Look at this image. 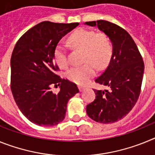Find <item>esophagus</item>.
Wrapping results in <instances>:
<instances>
[{"label":"esophagus","mask_w":155,"mask_h":155,"mask_svg":"<svg viewBox=\"0 0 155 155\" xmlns=\"http://www.w3.org/2000/svg\"><path fill=\"white\" fill-rule=\"evenodd\" d=\"M78 88H79V91H83L84 90V87H78Z\"/></svg>","instance_id":"34e87169"}]
</instances>
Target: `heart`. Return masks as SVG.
I'll return each mask as SVG.
<instances>
[{
  "mask_svg": "<svg viewBox=\"0 0 155 155\" xmlns=\"http://www.w3.org/2000/svg\"><path fill=\"white\" fill-rule=\"evenodd\" d=\"M68 42L74 49L82 50L84 64L74 67L67 73L71 81L83 85L95 74V67L101 70L109 64L113 56V46L110 39L104 32L95 33L91 30L80 28L76 30L68 38ZM53 57L57 65L62 69L68 67V53L63 45L56 46Z\"/></svg>",
  "mask_w": 155,
  "mask_h": 155,
  "instance_id": "obj_1",
  "label": "heart"
}]
</instances>
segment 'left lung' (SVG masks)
<instances>
[{
  "instance_id": "left-lung-1",
  "label": "left lung",
  "mask_w": 155,
  "mask_h": 155,
  "mask_svg": "<svg viewBox=\"0 0 155 155\" xmlns=\"http://www.w3.org/2000/svg\"><path fill=\"white\" fill-rule=\"evenodd\" d=\"M85 24L98 27L113 43V56L109 66L94 80L109 88L104 91L94 89L95 99L87 105L86 112L95 122L113 124L127 116L137 102L144 64L136 43L125 29L105 20Z\"/></svg>"
}]
</instances>
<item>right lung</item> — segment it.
I'll list each match as a JSON object with an SVG mask.
<instances>
[{"label": "right lung", "mask_w": 155, "mask_h": 155, "mask_svg": "<svg viewBox=\"0 0 155 155\" xmlns=\"http://www.w3.org/2000/svg\"><path fill=\"white\" fill-rule=\"evenodd\" d=\"M76 23L46 21L37 24L18 40L11 58V90L22 114L29 121L52 127L65 118L67 104L79 91L77 84L56 74L53 52L59 41ZM60 86L54 94L50 88Z\"/></svg>", "instance_id": "right-lung-1"}]
</instances>
